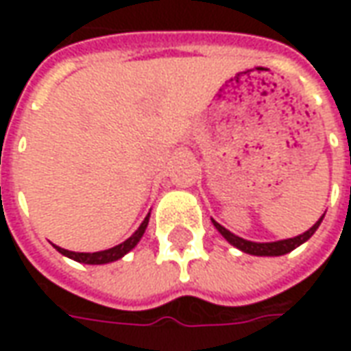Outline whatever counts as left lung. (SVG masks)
Returning <instances> with one entry per match:
<instances>
[{"label":"left lung","instance_id":"left-lung-1","mask_svg":"<svg viewBox=\"0 0 351 351\" xmlns=\"http://www.w3.org/2000/svg\"><path fill=\"white\" fill-rule=\"evenodd\" d=\"M322 220H324V216H322L308 231H304L302 235L293 237V239H286V241H276V243H250V241H244L241 237L233 235L231 231H228L223 226H220L218 221L213 220V223L216 226V229L220 231L221 235L228 239L229 243L233 244V246H237L239 250L246 252V254H252V256H284L287 252L295 250L297 246H301L304 241H308L310 237L314 235V231L319 228Z\"/></svg>","mask_w":351,"mask_h":351}]
</instances>
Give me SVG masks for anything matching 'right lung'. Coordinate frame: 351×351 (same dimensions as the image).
<instances>
[{"mask_svg": "<svg viewBox=\"0 0 351 351\" xmlns=\"http://www.w3.org/2000/svg\"><path fill=\"white\" fill-rule=\"evenodd\" d=\"M146 226H148V216H146L145 221L141 223V228H138L137 231L128 239V241H123L122 244H118V246H114V248H108V250L93 252V254H80V252L64 250V248H60V246H56V248L60 254H64V256L75 259V261H79V263H86V265L110 263V261H116V259H120L122 256H125L131 248H135V244L141 241V237L145 235Z\"/></svg>", "mask_w": 351, "mask_h": 351, "instance_id": "add662e5", "label": "right lung"}]
</instances>
